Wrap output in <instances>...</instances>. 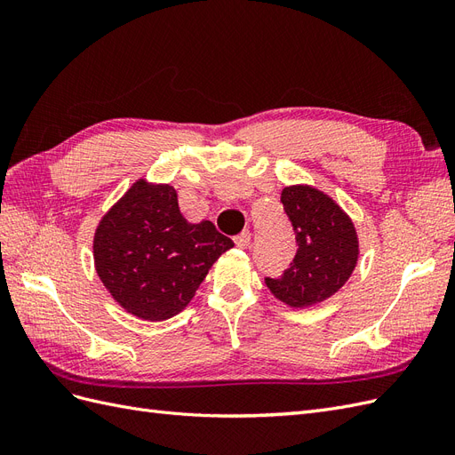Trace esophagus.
<instances>
[{"label":"esophagus","instance_id":"34e87169","mask_svg":"<svg viewBox=\"0 0 455 455\" xmlns=\"http://www.w3.org/2000/svg\"><path fill=\"white\" fill-rule=\"evenodd\" d=\"M233 241H235V244L239 246V249H246V246L251 244V233L249 231H241L239 235L233 239Z\"/></svg>","mask_w":455,"mask_h":455}]
</instances>
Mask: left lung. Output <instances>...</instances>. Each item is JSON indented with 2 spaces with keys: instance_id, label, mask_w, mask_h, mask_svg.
Masks as SVG:
<instances>
[{
  "instance_id": "8db88e82",
  "label": "left lung",
  "mask_w": 455,
  "mask_h": 455,
  "mask_svg": "<svg viewBox=\"0 0 455 455\" xmlns=\"http://www.w3.org/2000/svg\"><path fill=\"white\" fill-rule=\"evenodd\" d=\"M298 251L279 277H266L275 298L292 307H307L336 294L359 258L353 222L319 189L291 186L281 194Z\"/></svg>"
}]
</instances>
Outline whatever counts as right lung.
I'll return each instance as SVG.
<instances>
[{"mask_svg":"<svg viewBox=\"0 0 455 455\" xmlns=\"http://www.w3.org/2000/svg\"><path fill=\"white\" fill-rule=\"evenodd\" d=\"M231 246L209 220L188 224L171 186L140 180L102 218L94 264L123 307L164 321L189 304L206 271Z\"/></svg>","mask_w":455,"mask_h":455,"instance_id":"obj_1","label":"right lung"}]
</instances>
